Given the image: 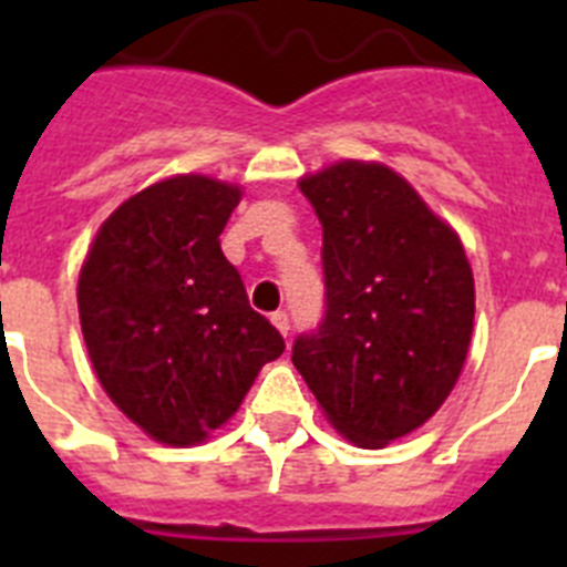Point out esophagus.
<instances>
[{
    "instance_id": "1",
    "label": "esophagus",
    "mask_w": 567,
    "mask_h": 567,
    "mask_svg": "<svg viewBox=\"0 0 567 567\" xmlns=\"http://www.w3.org/2000/svg\"><path fill=\"white\" fill-rule=\"evenodd\" d=\"M269 320H272L275 329H278V332L284 334V338H287V334H289V315L284 312V309H278V312L269 315Z\"/></svg>"
}]
</instances>
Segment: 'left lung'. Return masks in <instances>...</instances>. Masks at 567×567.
Listing matches in <instances>:
<instances>
[{
  "label": "left lung",
  "mask_w": 567,
  "mask_h": 567,
  "mask_svg": "<svg viewBox=\"0 0 567 567\" xmlns=\"http://www.w3.org/2000/svg\"><path fill=\"white\" fill-rule=\"evenodd\" d=\"M300 193L323 227L327 309L292 363L346 440L383 449L457 383L474 275L457 233L383 164H332L300 178Z\"/></svg>",
  "instance_id": "1"
}]
</instances>
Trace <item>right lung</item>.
<instances>
[{"mask_svg": "<svg viewBox=\"0 0 567 567\" xmlns=\"http://www.w3.org/2000/svg\"><path fill=\"white\" fill-rule=\"evenodd\" d=\"M238 202V187L207 175L153 184L102 224L79 275L99 383L164 445L202 443L227 423L260 365L287 349L221 252Z\"/></svg>", "mask_w": 567, "mask_h": 567, "instance_id": "1", "label": "right lung"}]
</instances>
